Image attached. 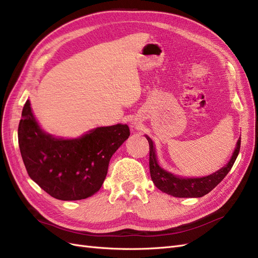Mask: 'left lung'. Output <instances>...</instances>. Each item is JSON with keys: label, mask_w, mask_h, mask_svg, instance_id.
Wrapping results in <instances>:
<instances>
[{"label": "left lung", "mask_w": 258, "mask_h": 258, "mask_svg": "<svg viewBox=\"0 0 258 258\" xmlns=\"http://www.w3.org/2000/svg\"><path fill=\"white\" fill-rule=\"evenodd\" d=\"M146 139L150 144V171L153 183L161 191L178 198H198L212 190L216 185L223 181V178L227 175L232 168L239 154L241 144V139L239 138L237 147L235 148L230 161L227 163V166L218 170L217 172L200 178H182L167 172L159 167L157 159H156L153 141L147 136Z\"/></svg>", "instance_id": "left-lung-1"}]
</instances>
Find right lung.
I'll return each instance as SVG.
<instances>
[{
  "instance_id": "obj_1",
  "label": "right lung",
  "mask_w": 258,
  "mask_h": 258,
  "mask_svg": "<svg viewBox=\"0 0 258 258\" xmlns=\"http://www.w3.org/2000/svg\"><path fill=\"white\" fill-rule=\"evenodd\" d=\"M130 136L127 124L91 130L80 139H56L38 126L28 100L18 126V143L27 172L51 197L81 200L102 186L113 154Z\"/></svg>"
}]
</instances>
